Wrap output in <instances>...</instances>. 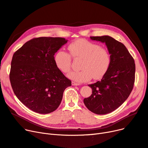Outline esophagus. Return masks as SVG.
<instances>
[{"label": "esophagus", "instance_id": "obj_1", "mask_svg": "<svg viewBox=\"0 0 148 148\" xmlns=\"http://www.w3.org/2000/svg\"><path fill=\"white\" fill-rule=\"evenodd\" d=\"M72 84L73 86H79V85L80 84L79 83H77V82H74V81H72Z\"/></svg>", "mask_w": 148, "mask_h": 148}]
</instances>
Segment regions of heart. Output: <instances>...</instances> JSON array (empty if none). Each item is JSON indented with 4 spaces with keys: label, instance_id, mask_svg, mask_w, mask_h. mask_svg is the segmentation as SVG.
Here are the masks:
<instances>
[{
    "label": "heart",
    "instance_id": "obj_1",
    "mask_svg": "<svg viewBox=\"0 0 148 148\" xmlns=\"http://www.w3.org/2000/svg\"><path fill=\"white\" fill-rule=\"evenodd\" d=\"M68 50L70 55L62 50L58 51L54 56L56 67L64 73L72 67V58L81 59L80 71L72 72L68 77L78 82L102 78L109 68L111 58L107 49L86 39H78L71 43Z\"/></svg>",
    "mask_w": 148,
    "mask_h": 148
}]
</instances>
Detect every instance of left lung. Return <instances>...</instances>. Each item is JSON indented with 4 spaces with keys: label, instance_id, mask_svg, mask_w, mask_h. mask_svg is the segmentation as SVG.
I'll return each mask as SVG.
<instances>
[{
    "label": "left lung",
    "instance_id": "left-lung-1",
    "mask_svg": "<svg viewBox=\"0 0 148 148\" xmlns=\"http://www.w3.org/2000/svg\"><path fill=\"white\" fill-rule=\"evenodd\" d=\"M90 39L106 44L111 61L101 80L88 85L92 94L84 99V103L93 113L104 115L119 108L131 94L135 82V64L125 45L113 38L91 36Z\"/></svg>",
    "mask_w": 148,
    "mask_h": 148
}]
</instances>
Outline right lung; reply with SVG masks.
<instances>
[{"mask_svg":"<svg viewBox=\"0 0 148 148\" xmlns=\"http://www.w3.org/2000/svg\"><path fill=\"white\" fill-rule=\"evenodd\" d=\"M67 41L62 38H33L13 56L10 80L13 92L26 107L36 113L55 111L64 90L72 85L54 62L55 53Z\"/></svg>","mask_w":148,"mask_h":148,"instance_id":"right-lung-1","label":"right lung"}]
</instances>
